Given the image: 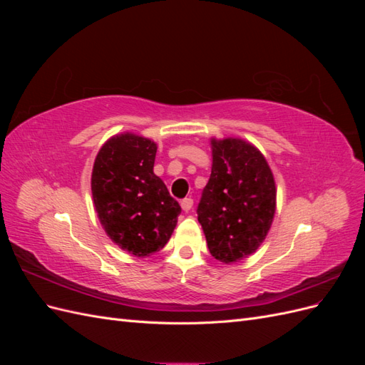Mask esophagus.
<instances>
[{
  "label": "esophagus",
  "instance_id": "obj_1",
  "mask_svg": "<svg viewBox=\"0 0 365 365\" xmlns=\"http://www.w3.org/2000/svg\"><path fill=\"white\" fill-rule=\"evenodd\" d=\"M181 207H182L184 212H190L192 207H193V200H192V197H185V200H182L181 201Z\"/></svg>",
  "mask_w": 365,
  "mask_h": 365
}]
</instances>
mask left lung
<instances>
[{
    "label": "left lung",
    "instance_id": "8db88e82",
    "mask_svg": "<svg viewBox=\"0 0 365 365\" xmlns=\"http://www.w3.org/2000/svg\"><path fill=\"white\" fill-rule=\"evenodd\" d=\"M212 175L197 205L212 256L225 264L256 252L272 225L277 189L263 153L250 141L210 138Z\"/></svg>",
    "mask_w": 365,
    "mask_h": 365
}]
</instances>
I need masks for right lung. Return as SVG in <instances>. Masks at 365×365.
Instances as JSON below:
<instances>
[{"label": "right lung", "instance_id": "add662e5", "mask_svg": "<svg viewBox=\"0 0 365 365\" xmlns=\"http://www.w3.org/2000/svg\"><path fill=\"white\" fill-rule=\"evenodd\" d=\"M157 149L150 138L123 132L105 141L93 165L97 217L109 239L135 257L163 250L181 213L153 173Z\"/></svg>", "mask_w": 365, "mask_h": 365}]
</instances>
